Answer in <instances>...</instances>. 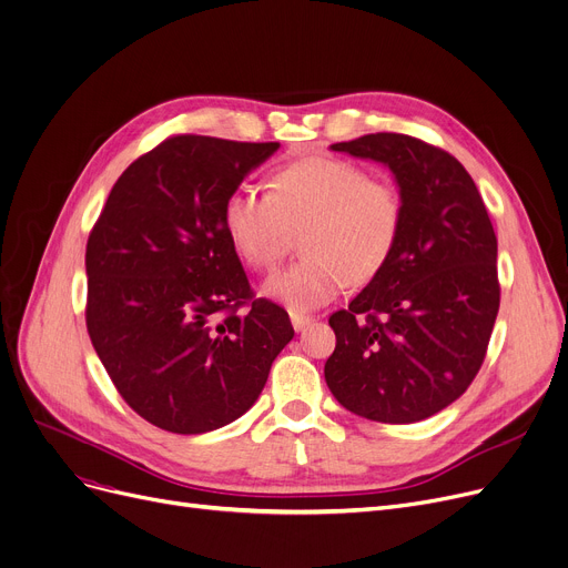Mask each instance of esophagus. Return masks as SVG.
I'll return each mask as SVG.
<instances>
[{"instance_id": "34e87169", "label": "esophagus", "mask_w": 568, "mask_h": 568, "mask_svg": "<svg viewBox=\"0 0 568 568\" xmlns=\"http://www.w3.org/2000/svg\"><path fill=\"white\" fill-rule=\"evenodd\" d=\"M290 322H292V326H294V332H304L306 326L313 324V317L302 315V313H290Z\"/></svg>"}]
</instances>
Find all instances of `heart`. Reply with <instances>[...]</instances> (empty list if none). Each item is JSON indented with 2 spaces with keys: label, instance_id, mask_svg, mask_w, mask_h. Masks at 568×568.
<instances>
[{
  "label": "heart",
  "instance_id": "1",
  "mask_svg": "<svg viewBox=\"0 0 568 568\" xmlns=\"http://www.w3.org/2000/svg\"><path fill=\"white\" fill-rule=\"evenodd\" d=\"M403 195L386 179L366 176L349 161L311 156L278 168L268 195L236 186L223 204V227L236 255L248 266H272L290 230L302 227L304 255L262 283V294L308 313L347 285L377 276L400 239Z\"/></svg>",
  "mask_w": 568,
  "mask_h": 568
}]
</instances>
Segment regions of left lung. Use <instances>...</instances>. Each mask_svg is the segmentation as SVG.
Listing matches in <instances>:
<instances>
[{
    "label": "left lung",
    "mask_w": 568,
    "mask_h": 568,
    "mask_svg": "<svg viewBox=\"0 0 568 568\" xmlns=\"http://www.w3.org/2000/svg\"><path fill=\"white\" fill-rule=\"evenodd\" d=\"M329 149L389 168L405 219L389 262L329 317L336 349L326 386L371 422L428 419L479 373L499 311L486 204L452 154L416 138L371 133Z\"/></svg>",
    "instance_id": "1"
}]
</instances>
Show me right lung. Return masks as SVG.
<instances>
[{
  "label": "right lung",
  "instance_id": "obj_1",
  "mask_svg": "<svg viewBox=\"0 0 568 568\" xmlns=\"http://www.w3.org/2000/svg\"><path fill=\"white\" fill-rule=\"evenodd\" d=\"M278 146L170 138L116 179L89 234V338L122 398L168 433L239 419L294 336L281 306L253 300L223 227L225 197Z\"/></svg>",
  "mask_w": 568,
  "mask_h": 568
}]
</instances>
